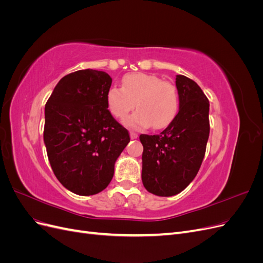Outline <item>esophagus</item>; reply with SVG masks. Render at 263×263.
Here are the masks:
<instances>
[{
	"label": "esophagus",
	"mask_w": 263,
	"mask_h": 263,
	"mask_svg": "<svg viewBox=\"0 0 263 263\" xmlns=\"http://www.w3.org/2000/svg\"><path fill=\"white\" fill-rule=\"evenodd\" d=\"M137 137H138V135H137L136 133H133V132L130 133V138H132V139H136Z\"/></svg>",
	"instance_id": "esophagus-1"
}]
</instances>
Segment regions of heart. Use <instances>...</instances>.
Returning <instances> with one entry per match:
<instances>
[{
	"label": "heart",
	"instance_id": "b5f03b06",
	"mask_svg": "<svg viewBox=\"0 0 263 263\" xmlns=\"http://www.w3.org/2000/svg\"><path fill=\"white\" fill-rule=\"evenodd\" d=\"M107 108L114 117L125 119L135 107L138 110L126 119L125 124L142 129L168 127L179 112V94L171 82L150 73H128L122 80V87L112 86L106 93Z\"/></svg>",
	"mask_w": 263,
	"mask_h": 263
}]
</instances>
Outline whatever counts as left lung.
<instances>
[{
  "mask_svg": "<svg viewBox=\"0 0 263 263\" xmlns=\"http://www.w3.org/2000/svg\"><path fill=\"white\" fill-rule=\"evenodd\" d=\"M179 113L159 135L139 136L142 184L158 196L182 192L201 168L210 136V102L191 79L177 76Z\"/></svg>",
  "mask_w": 263,
  "mask_h": 263,
  "instance_id": "1",
  "label": "left lung"
}]
</instances>
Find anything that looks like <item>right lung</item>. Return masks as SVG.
Wrapping results in <instances>:
<instances>
[{"label": "right lung", "mask_w": 263, "mask_h": 263, "mask_svg": "<svg viewBox=\"0 0 263 263\" xmlns=\"http://www.w3.org/2000/svg\"><path fill=\"white\" fill-rule=\"evenodd\" d=\"M112 84L104 71L79 70L63 77L45 106L44 141L55 178L71 192L87 196L106 189L128 130L107 109Z\"/></svg>", "instance_id": "obj_1"}]
</instances>
